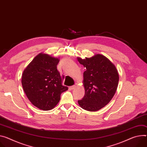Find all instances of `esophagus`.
Listing matches in <instances>:
<instances>
[{"mask_svg": "<svg viewBox=\"0 0 147 147\" xmlns=\"http://www.w3.org/2000/svg\"><path fill=\"white\" fill-rule=\"evenodd\" d=\"M75 87H76V86H75V85H74V86H70V88L71 90H73V89H74Z\"/></svg>", "mask_w": 147, "mask_h": 147, "instance_id": "obj_1", "label": "esophagus"}]
</instances>
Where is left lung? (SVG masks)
Returning <instances> with one entry per match:
<instances>
[{
	"label": "left lung",
	"mask_w": 147,
	"mask_h": 147,
	"mask_svg": "<svg viewBox=\"0 0 147 147\" xmlns=\"http://www.w3.org/2000/svg\"><path fill=\"white\" fill-rule=\"evenodd\" d=\"M77 60L86 68L83 73L85 95L78 103L88 111H98L111 100L116 92L119 75L115 65L105 56L97 54Z\"/></svg>",
	"instance_id": "obj_1"
}]
</instances>
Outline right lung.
<instances>
[{
    "mask_svg": "<svg viewBox=\"0 0 147 147\" xmlns=\"http://www.w3.org/2000/svg\"><path fill=\"white\" fill-rule=\"evenodd\" d=\"M60 60L40 53L24 70L22 84L25 94L37 108L47 111L54 109L60 95L68 87L62 85L64 76L57 69Z\"/></svg>",
    "mask_w": 147,
    "mask_h": 147,
    "instance_id": "right-lung-1",
    "label": "right lung"
}]
</instances>
